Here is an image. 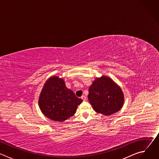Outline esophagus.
<instances>
[{
    "label": "esophagus",
    "mask_w": 159,
    "mask_h": 159,
    "mask_svg": "<svg viewBox=\"0 0 159 159\" xmlns=\"http://www.w3.org/2000/svg\"><path fill=\"white\" fill-rule=\"evenodd\" d=\"M81 99L84 101H85V100H86V97H85V96H82L81 97Z\"/></svg>",
    "instance_id": "1"
}]
</instances>
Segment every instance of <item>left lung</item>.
I'll return each instance as SVG.
<instances>
[{"label":"left lung","mask_w":159,"mask_h":159,"mask_svg":"<svg viewBox=\"0 0 159 159\" xmlns=\"http://www.w3.org/2000/svg\"><path fill=\"white\" fill-rule=\"evenodd\" d=\"M88 99L96 112L109 116L121 109L125 98L121 87L110 77L102 75L90 86Z\"/></svg>","instance_id":"8db88e82"}]
</instances>
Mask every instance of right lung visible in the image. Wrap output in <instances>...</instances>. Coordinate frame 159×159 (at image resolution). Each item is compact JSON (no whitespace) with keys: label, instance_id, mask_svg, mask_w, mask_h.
<instances>
[{"label":"right lung","instance_id":"add662e5","mask_svg":"<svg viewBox=\"0 0 159 159\" xmlns=\"http://www.w3.org/2000/svg\"><path fill=\"white\" fill-rule=\"evenodd\" d=\"M82 99L68 89L64 80L58 76L50 77L44 83L38 104L43 114L49 119L62 122L74 116Z\"/></svg>","mask_w":159,"mask_h":159}]
</instances>
